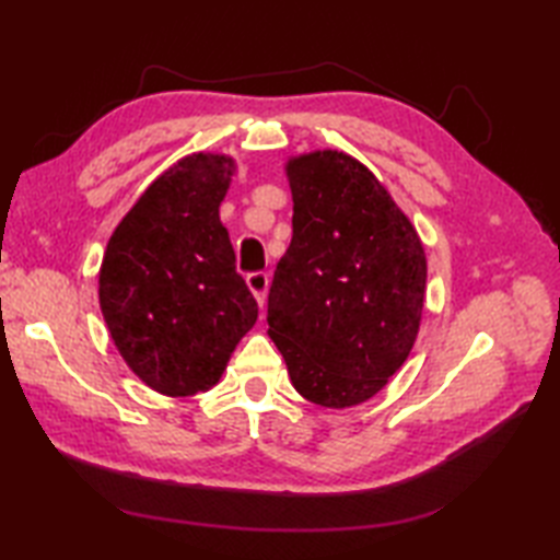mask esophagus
Wrapping results in <instances>:
<instances>
[{
    "label": "esophagus",
    "mask_w": 560,
    "mask_h": 560,
    "mask_svg": "<svg viewBox=\"0 0 560 560\" xmlns=\"http://www.w3.org/2000/svg\"><path fill=\"white\" fill-rule=\"evenodd\" d=\"M247 287L253 291L255 301L259 307H265L267 303V289H269V277L265 271H255V273H247Z\"/></svg>",
    "instance_id": "obj_1"
}]
</instances>
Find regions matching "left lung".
<instances>
[{
    "label": "left lung",
    "mask_w": 560,
    "mask_h": 560,
    "mask_svg": "<svg viewBox=\"0 0 560 560\" xmlns=\"http://www.w3.org/2000/svg\"><path fill=\"white\" fill-rule=\"evenodd\" d=\"M293 237L269 291V337L307 401L375 397L419 337L425 253L387 187L337 149L291 156Z\"/></svg>",
    "instance_id": "left-lung-1"
}]
</instances>
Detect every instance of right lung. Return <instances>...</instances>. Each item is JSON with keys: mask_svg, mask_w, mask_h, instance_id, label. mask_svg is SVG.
<instances>
[{"mask_svg": "<svg viewBox=\"0 0 560 560\" xmlns=\"http://www.w3.org/2000/svg\"><path fill=\"white\" fill-rule=\"evenodd\" d=\"M235 168L205 151L173 163L117 223L101 261L98 301L115 347L165 397L217 385L257 323L219 217Z\"/></svg>", "mask_w": 560, "mask_h": 560, "instance_id": "1", "label": "right lung"}]
</instances>
